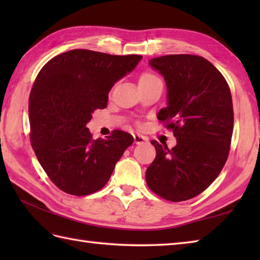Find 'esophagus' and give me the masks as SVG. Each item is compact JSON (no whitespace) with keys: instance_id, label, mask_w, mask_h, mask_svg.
<instances>
[{"instance_id":"obj_1","label":"esophagus","mask_w":260,"mask_h":260,"mask_svg":"<svg viewBox=\"0 0 260 260\" xmlns=\"http://www.w3.org/2000/svg\"><path fill=\"white\" fill-rule=\"evenodd\" d=\"M134 137V142L135 144H143V143L147 142V137L144 135H141V134H133Z\"/></svg>"}]
</instances>
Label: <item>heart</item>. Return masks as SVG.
Here are the masks:
<instances>
[{
  "label": "heart",
  "instance_id": "obj_1",
  "mask_svg": "<svg viewBox=\"0 0 260 260\" xmlns=\"http://www.w3.org/2000/svg\"><path fill=\"white\" fill-rule=\"evenodd\" d=\"M154 80H159L158 77L156 75H154L151 71H145L143 73L140 78H139V85L140 84H145V82H150V81H154Z\"/></svg>",
  "mask_w": 260,
  "mask_h": 260
}]
</instances>
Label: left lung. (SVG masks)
Wrapping results in <instances>:
<instances>
[{
  "label": "left lung",
  "instance_id": "1",
  "mask_svg": "<svg viewBox=\"0 0 260 260\" xmlns=\"http://www.w3.org/2000/svg\"><path fill=\"white\" fill-rule=\"evenodd\" d=\"M163 76L168 106L157 118L172 129L176 145L151 141L156 156L146 170V183L172 202L197 197L217 179L228 158L234 129L230 88L207 59L169 54L150 60Z\"/></svg>",
  "mask_w": 260,
  "mask_h": 260
}]
</instances>
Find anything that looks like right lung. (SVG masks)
Listing matches in <instances>:
<instances>
[{
  "instance_id": "obj_1",
  "label": "right lung",
  "mask_w": 260,
  "mask_h": 260,
  "mask_svg": "<svg viewBox=\"0 0 260 260\" xmlns=\"http://www.w3.org/2000/svg\"><path fill=\"white\" fill-rule=\"evenodd\" d=\"M142 58L75 49L49 60L38 74L29 98L31 145L60 190L73 196L101 190L133 144V136L121 131L92 140L86 125L96 109L106 108L115 82Z\"/></svg>"
}]
</instances>
